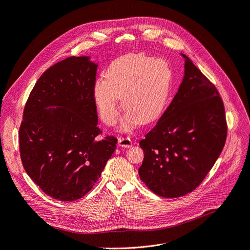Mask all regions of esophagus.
Segmentation results:
<instances>
[{
    "label": "esophagus",
    "mask_w": 250,
    "mask_h": 250,
    "mask_svg": "<svg viewBox=\"0 0 250 250\" xmlns=\"http://www.w3.org/2000/svg\"><path fill=\"white\" fill-rule=\"evenodd\" d=\"M118 145L120 147H132L133 143L131 138L128 137H119L118 138Z\"/></svg>",
    "instance_id": "obj_1"
}]
</instances>
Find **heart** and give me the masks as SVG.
I'll return each mask as SVG.
<instances>
[{
    "mask_svg": "<svg viewBox=\"0 0 250 250\" xmlns=\"http://www.w3.org/2000/svg\"><path fill=\"white\" fill-rule=\"evenodd\" d=\"M172 85V71L162 59H151L142 53H128L109 64L105 80L92 86V99L100 116L108 125L116 124L119 98L125 111V128L148 125L158 119L168 103Z\"/></svg>",
    "mask_w": 250,
    "mask_h": 250,
    "instance_id": "1",
    "label": "heart"
}]
</instances>
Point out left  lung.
Returning a JSON list of instances; mask_svg holds the SVG:
<instances>
[{
	"instance_id": "left-lung-1",
	"label": "left lung",
	"mask_w": 250,
	"mask_h": 250,
	"mask_svg": "<svg viewBox=\"0 0 250 250\" xmlns=\"http://www.w3.org/2000/svg\"><path fill=\"white\" fill-rule=\"evenodd\" d=\"M181 55L184 76L177 94L139 143L144 151L140 179L164 198L196 189L227 139L225 107L216 87L186 54Z\"/></svg>"
}]
</instances>
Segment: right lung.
Here are the masks:
<instances>
[{"label": "right lung", "instance_id": "right-lung-1", "mask_svg": "<svg viewBox=\"0 0 250 250\" xmlns=\"http://www.w3.org/2000/svg\"><path fill=\"white\" fill-rule=\"evenodd\" d=\"M71 57L46 70L23 110L20 150L23 168L46 195L64 202L86 193L113 154L117 139L99 137L92 99L98 64Z\"/></svg>", "mask_w": 250, "mask_h": 250}]
</instances>
